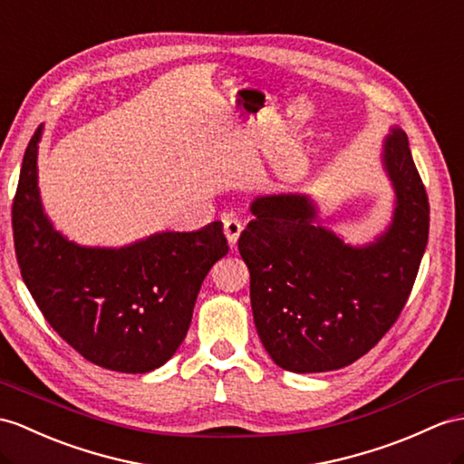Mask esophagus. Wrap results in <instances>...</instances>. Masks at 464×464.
<instances>
[{"instance_id": "1", "label": "esophagus", "mask_w": 464, "mask_h": 464, "mask_svg": "<svg viewBox=\"0 0 464 464\" xmlns=\"http://www.w3.org/2000/svg\"><path fill=\"white\" fill-rule=\"evenodd\" d=\"M242 230H244V224L238 218L230 217V214H226V217H224V234H226V238H228L230 246H236Z\"/></svg>"}]
</instances>
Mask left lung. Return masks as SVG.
<instances>
[{
	"label": "left lung",
	"mask_w": 464,
	"mask_h": 464,
	"mask_svg": "<svg viewBox=\"0 0 464 464\" xmlns=\"http://www.w3.org/2000/svg\"><path fill=\"white\" fill-rule=\"evenodd\" d=\"M383 165L398 198L393 222L364 247L321 228L309 198L254 200L238 250L259 341L279 368L307 374L356 362L408 303L427 246L429 198L401 130L388 135Z\"/></svg>",
	"instance_id": "obj_1"
}]
</instances>
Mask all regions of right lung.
I'll list each match as a JSON object with an SVG mask.
<instances>
[{
    "label": "right lung",
    "mask_w": 464,
    "mask_h": 464,
    "mask_svg": "<svg viewBox=\"0 0 464 464\" xmlns=\"http://www.w3.org/2000/svg\"><path fill=\"white\" fill-rule=\"evenodd\" d=\"M33 133L11 207L15 256L43 317L88 362L126 374L163 366L185 341L210 267L228 254L222 222L131 246L82 247L53 228L37 188Z\"/></svg>",
    "instance_id": "add662e5"
}]
</instances>
